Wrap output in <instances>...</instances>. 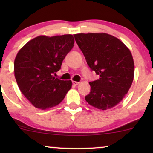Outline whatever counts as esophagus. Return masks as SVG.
I'll use <instances>...</instances> for the list:
<instances>
[{"label": "esophagus", "instance_id": "esophagus-1", "mask_svg": "<svg viewBox=\"0 0 153 153\" xmlns=\"http://www.w3.org/2000/svg\"><path fill=\"white\" fill-rule=\"evenodd\" d=\"M72 83L74 84V85H77L79 84V82H78V81H72Z\"/></svg>", "mask_w": 153, "mask_h": 153}]
</instances>
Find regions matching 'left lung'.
I'll return each instance as SVG.
<instances>
[{"mask_svg":"<svg viewBox=\"0 0 153 153\" xmlns=\"http://www.w3.org/2000/svg\"><path fill=\"white\" fill-rule=\"evenodd\" d=\"M74 37L88 66L100 76L97 80L89 82L91 93L85 100L100 110L114 107L133 82L134 62L130 50L107 33H79Z\"/></svg>","mask_w":153,"mask_h":153,"instance_id":"obj_1","label":"left lung"}]
</instances>
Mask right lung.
Segmentation results:
<instances>
[{"label": "right lung", "instance_id": "add662e5", "mask_svg": "<svg viewBox=\"0 0 153 153\" xmlns=\"http://www.w3.org/2000/svg\"><path fill=\"white\" fill-rule=\"evenodd\" d=\"M72 35H39L28 42L16 54L14 72L23 95L35 108L57 106L72 88V81L56 79L62 60L72 49Z\"/></svg>", "mask_w": 153, "mask_h": 153}]
</instances>
